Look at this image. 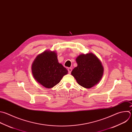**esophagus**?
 <instances>
[{
	"mask_svg": "<svg viewBox=\"0 0 132 132\" xmlns=\"http://www.w3.org/2000/svg\"><path fill=\"white\" fill-rule=\"evenodd\" d=\"M68 73H70L71 72V71H72L71 68H68Z\"/></svg>",
	"mask_w": 132,
	"mask_h": 132,
	"instance_id": "obj_1",
	"label": "esophagus"
}]
</instances>
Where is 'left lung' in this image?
<instances>
[{
  "mask_svg": "<svg viewBox=\"0 0 132 132\" xmlns=\"http://www.w3.org/2000/svg\"><path fill=\"white\" fill-rule=\"evenodd\" d=\"M76 62L78 66L71 75L80 85L89 89L99 82L103 76V67L94 54H82L76 59Z\"/></svg>",
  "mask_w": 132,
  "mask_h": 132,
  "instance_id": "left-lung-1",
  "label": "left lung"
}]
</instances>
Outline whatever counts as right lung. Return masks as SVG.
<instances>
[{
    "instance_id": "obj_1",
    "label": "right lung",
    "mask_w": 132,
    "mask_h": 132,
    "mask_svg": "<svg viewBox=\"0 0 132 132\" xmlns=\"http://www.w3.org/2000/svg\"><path fill=\"white\" fill-rule=\"evenodd\" d=\"M35 80L46 88H51L67 74L68 70L58 62L55 52L46 51L38 55L32 64Z\"/></svg>"
}]
</instances>
